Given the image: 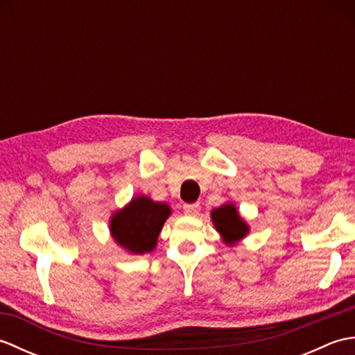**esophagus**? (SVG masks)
<instances>
[{
	"label": "esophagus",
	"instance_id": "obj_1",
	"mask_svg": "<svg viewBox=\"0 0 355 355\" xmlns=\"http://www.w3.org/2000/svg\"><path fill=\"white\" fill-rule=\"evenodd\" d=\"M183 210H184L186 215L193 216V215H197L200 212V205H198V202H192V205H184Z\"/></svg>",
	"mask_w": 355,
	"mask_h": 355
}]
</instances>
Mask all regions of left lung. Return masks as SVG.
<instances>
[{
    "label": "left lung",
    "mask_w": 355,
    "mask_h": 355,
    "mask_svg": "<svg viewBox=\"0 0 355 355\" xmlns=\"http://www.w3.org/2000/svg\"><path fill=\"white\" fill-rule=\"evenodd\" d=\"M212 221L218 233L223 236L225 244L233 245L238 241L247 236L248 225L247 223L239 216L238 210L233 202H227L221 207H216L212 210Z\"/></svg>",
    "instance_id": "obj_1"
}]
</instances>
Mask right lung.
I'll return each mask as SVG.
<instances>
[{"label": "right lung", "mask_w": 355, "mask_h": 355, "mask_svg": "<svg viewBox=\"0 0 355 355\" xmlns=\"http://www.w3.org/2000/svg\"><path fill=\"white\" fill-rule=\"evenodd\" d=\"M169 215L171 207L166 202H157L146 195H140L111 216V236L126 252L149 253L155 248L157 238Z\"/></svg>", "instance_id": "add662e5"}]
</instances>
